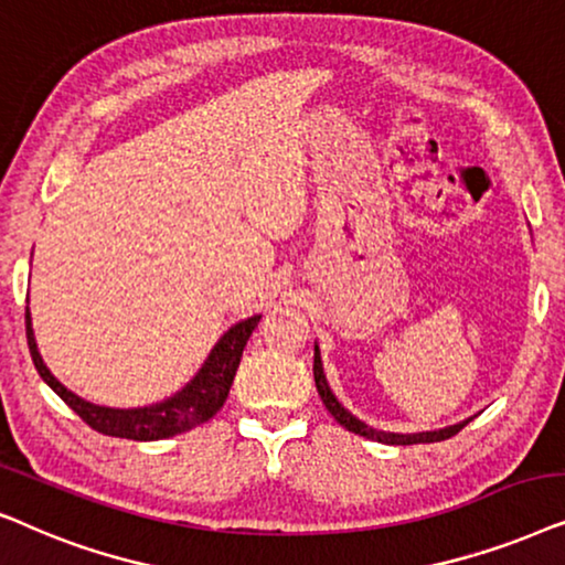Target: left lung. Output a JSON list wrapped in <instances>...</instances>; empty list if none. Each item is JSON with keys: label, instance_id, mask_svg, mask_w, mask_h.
I'll return each instance as SVG.
<instances>
[{"label": "left lung", "instance_id": "8db88e82", "mask_svg": "<svg viewBox=\"0 0 565 565\" xmlns=\"http://www.w3.org/2000/svg\"><path fill=\"white\" fill-rule=\"evenodd\" d=\"M312 372H315V385H318V393L322 397V403H326V408H328L330 416H333L341 426L349 428V431L359 434V436H366V439H372V441H382V445H426V441H445V439H449V436H455L457 431H460V428H465V426L470 424V418H468V420H462V424L439 428V431H424V434L377 431V428L366 426L364 420H359L356 416H351V413L345 411L343 405L335 401V395L330 393L326 374H322V361H320L318 345H315V366H312Z\"/></svg>", "mask_w": 565, "mask_h": 565}]
</instances>
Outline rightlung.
I'll return each mask as SVG.
<instances>
[{"instance_id": "1", "label": "right lung", "mask_w": 565, "mask_h": 565, "mask_svg": "<svg viewBox=\"0 0 565 565\" xmlns=\"http://www.w3.org/2000/svg\"><path fill=\"white\" fill-rule=\"evenodd\" d=\"M260 315L237 322L235 328H230L227 333L220 338V343L214 345L209 359L201 366V372L180 390L178 395H172L170 401L149 405V408H131V411H116V408H103V405H93L82 401L74 393H70L54 374L46 370L41 353H38L33 328H30V312L25 310V333H28V349L33 356V364L43 382L85 420L89 428L100 431L105 436H120V439H134V441H154V439H168V436L183 434L188 428L206 424L209 418L216 416V411L222 408L227 401L232 380L243 359V349L247 338L253 335V330L258 328Z\"/></svg>"}]
</instances>
